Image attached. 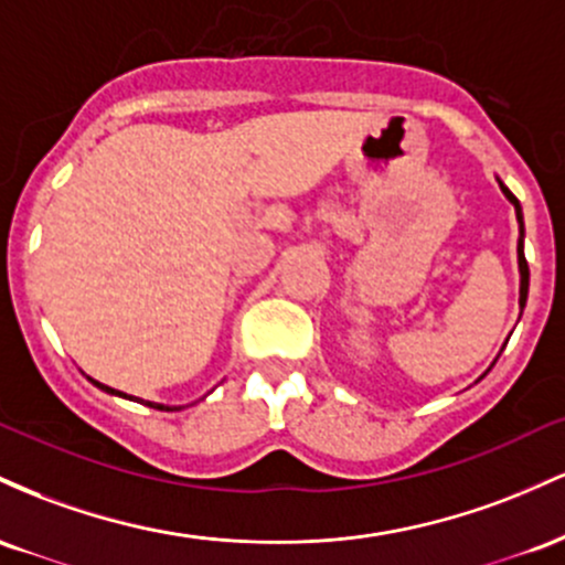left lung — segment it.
I'll use <instances>...</instances> for the list:
<instances>
[{
	"label": "left lung",
	"mask_w": 565,
	"mask_h": 565,
	"mask_svg": "<svg viewBox=\"0 0 565 565\" xmlns=\"http://www.w3.org/2000/svg\"><path fill=\"white\" fill-rule=\"evenodd\" d=\"M497 181H499V186H502L504 198L512 202V207H515L518 224H521V239H518V269H521V309H523L525 299H529V264H525V256H523V237H525V234H523V207H521V202H518L515 194H512L510 189L504 186V181L502 179H497ZM486 373H483V376H486ZM483 376H480V379H483Z\"/></svg>",
	"instance_id": "8db88e82"
}]
</instances>
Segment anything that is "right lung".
Returning <instances> with one entry per match:
<instances>
[{"instance_id":"add662e5","label":"right lung","mask_w":565,"mask_h":565,"mask_svg":"<svg viewBox=\"0 0 565 565\" xmlns=\"http://www.w3.org/2000/svg\"><path fill=\"white\" fill-rule=\"evenodd\" d=\"M90 379V376H87ZM90 382L98 386V390H104V392H109V395H119V397H128V395H122V392H117V390H111V386H106V384H100V382H95V379H90ZM132 401V397H130ZM146 405H149V408H157V411H179V408H183V405H164V403H151V401H146Z\"/></svg>"}]
</instances>
